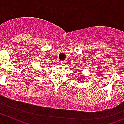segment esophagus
Wrapping results in <instances>:
<instances>
[{"mask_svg": "<svg viewBox=\"0 0 124 124\" xmlns=\"http://www.w3.org/2000/svg\"><path fill=\"white\" fill-rule=\"evenodd\" d=\"M64 63H65V61H60V64L62 66L64 65Z\"/></svg>", "mask_w": 124, "mask_h": 124, "instance_id": "34e87169", "label": "esophagus"}]
</instances>
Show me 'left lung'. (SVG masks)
Instances as JSON below:
<instances>
[{"instance_id":"obj_1","label":"left lung","mask_w":124,"mask_h":124,"mask_svg":"<svg viewBox=\"0 0 124 124\" xmlns=\"http://www.w3.org/2000/svg\"><path fill=\"white\" fill-rule=\"evenodd\" d=\"M81 80H82V79H79V81H81Z\"/></svg>"}]
</instances>
